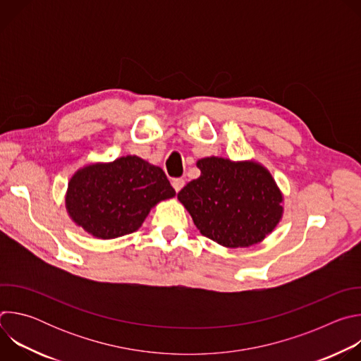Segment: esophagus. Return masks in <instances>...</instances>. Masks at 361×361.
<instances>
[{
  "mask_svg": "<svg viewBox=\"0 0 361 361\" xmlns=\"http://www.w3.org/2000/svg\"><path fill=\"white\" fill-rule=\"evenodd\" d=\"M171 184H173L174 190L178 192V191L184 187V180H183V178H174V180L171 181Z\"/></svg>",
  "mask_w": 361,
  "mask_h": 361,
  "instance_id": "1",
  "label": "esophagus"
}]
</instances>
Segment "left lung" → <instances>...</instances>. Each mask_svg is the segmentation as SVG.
<instances>
[{
    "label": "left lung",
    "instance_id": "8db88e82",
    "mask_svg": "<svg viewBox=\"0 0 361 361\" xmlns=\"http://www.w3.org/2000/svg\"><path fill=\"white\" fill-rule=\"evenodd\" d=\"M197 167L201 176L177 197L202 235L237 248L260 243L274 230L283 195L264 167L219 157L201 159Z\"/></svg>",
    "mask_w": 361,
    "mask_h": 361
}]
</instances>
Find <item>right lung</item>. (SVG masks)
<instances>
[{"mask_svg": "<svg viewBox=\"0 0 361 361\" xmlns=\"http://www.w3.org/2000/svg\"><path fill=\"white\" fill-rule=\"evenodd\" d=\"M174 195L176 190L160 167L127 156L77 171L68 184L66 202L80 227L109 240L134 233L152 205Z\"/></svg>", "mask_w": 361, "mask_h": 361, "instance_id": "right-lung-1", "label": "right lung"}]
</instances>
